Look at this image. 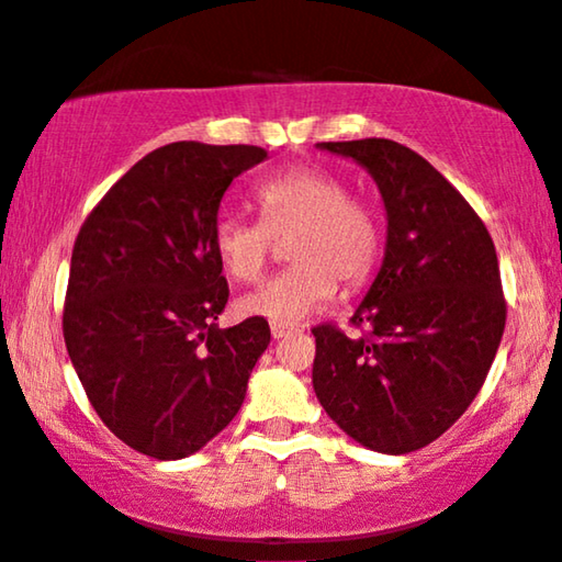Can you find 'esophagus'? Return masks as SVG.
<instances>
[{"mask_svg":"<svg viewBox=\"0 0 562 562\" xmlns=\"http://www.w3.org/2000/svg\"><path fill=\"white\" fill-rule=\"evenodd\" d=\"M269 331H272V339H285V336L295 334L297 328L285 326V324H269Z\"/></svg>","mask_w":562,"mask_h":562,"instance_id":"esophagus-1","label":"esophagus"}]
</instances>
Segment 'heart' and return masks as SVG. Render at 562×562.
<instances>
[{"label":"heart","instance_id":"obj_1","mask_svg":"<svg viewBox=\"0 0 562 562\" xmlns=\"http://www.w3.org/2000/svg\"><path fill=\"white\" fill-rule=\"evenodd\" d=\"M261 221L223 213L213 244L221 265L238 282L265 272L274 238L288 241L295 261L265 285L241 297L238 308L272 324H301L336 295V280L347 290L362 288L378 267L383 231L375 207L347 194L341 179L321 169L295 167L269 177L254 192Z\"/></svg>","mask_w":562,"mask_h":562}]
</instances>
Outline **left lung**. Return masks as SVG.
Returning <instances> with one entry per match:
<instances>
[{
  "instance_id": "obj_1",
  "label": "left lung",
  "mask_w": 562,
  "mask_h": 562,
  "mask_svg": "<svg viewBox=\"0 0 562 562\" xmlns=\"http://www.w3.org/2000/svg\"><path fill=\"white\" fill-rule=\"evenodd\" d=\"M357 161L385 205V254L351 324L313 328V391L368 450L434 442L481 391L506 326L496 246L468 200L424 156L387 138L328 140Z\"/></svg>"
}]
</instances>
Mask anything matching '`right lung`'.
Listing matches in <instances>:
<instances>
[{"mask_svg":"<svg viewBox=\"0 0 562 562\" xmlns=\"http://www.w3.org/2000/svg\"><path fill=\"white\" fill-rule=\"evenodd\" d=\"M259 146L179 140L144 156L89 213L71 254L64 339L104 426L182 460L226 429L269 344L265 318L218 328L228 303L213 228Z\"/></svg>","mask_w":562,"mask_h":562,"instance_id":"add662e5","label":"right lung"}]
</instances>
